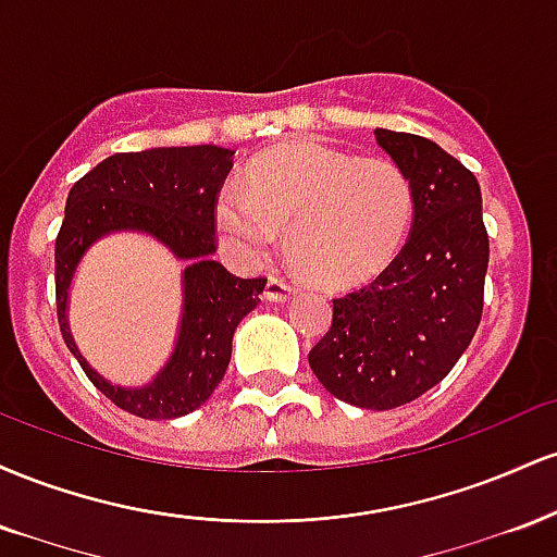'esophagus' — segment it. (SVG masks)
Here are the masks:
<instances>
[{
  "mask_svg": "<svg viewBox=\"0 0 557 557\" xmlns=\"http://www.w3.org/2000/svg\"><path fill=\"white\" fill-rule=\"evenodd\" d=\"M296 296V285H290L287 280L270 277V283L264 287V298L272 300V304H283V300H290Z\"/></svg>",
  "mask_w": 557,
  "mask_h": 557,
  "instance_id": "1",
  "label": "esophagus"
}]
</instances>
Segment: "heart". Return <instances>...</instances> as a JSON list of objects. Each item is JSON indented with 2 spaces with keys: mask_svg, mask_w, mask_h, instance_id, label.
<instances>
[{
  "mask_svg": "<svg viewBox=\"0 0 557 557\" xmlns=\"http://www.w3.org/2000/svg\"><path fill=\"white\" fill-rule=\"evenodd\" d=\"M214 220L230 257L257 267L285 238L324 285L372 280L398 257L413 220V190L398 164L361 159L319 140L267 151L246 177H227Z\"/></svg>",
  "mask_w": 557,
  "mask_h": 557,
  "instance_id": "1",
  "label": "heart"
}]
</instances>
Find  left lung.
Here are the masks:
<instances>
[{
  "label": "left lung",
  "instance_id": "obj_1",
  "mask_svg": "<svg viewBox=\"0 0 557 557\" xmlns=\"http://www.w3.org/2000/svg\"><path fill=\"white\" fill-rule=\"evenodd\" d=\"M374 138L411 183V235L374 283L332 300L309 367L337 400L389 411L443 382L469 348L490 240L482 190L456 157L413 133L376 127Z\"/></svg>",
  "mask_w": 557,
  "mask_h": 557
}]
</instances>
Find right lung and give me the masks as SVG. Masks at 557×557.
Returning <instances> with one entry per match:
<instances>
[{
	"label": "right lung",
	"instance_id": "add662e5",
	"mask_svg": "<svg viewBox=\"0 0 557 557\" xmlns=\"http://www.w3.org/2000/svg\"><path fill=\"white\" fill-rule=\"evenodd\" d=\"M222 146H162L107 157L70 188L54 243L57 319L70 354L114 406L140 419H177L196 411L220 385L240 319L257 309L267 280H243L214 261V203L233 170ZM114 232H144L186 261L184 314L176 348L151 383L114 386L85 360L66 319L69 285L87 248Z\"/></svg>",
	"mask_w": 557,
	"mask_h": 557
}]
</instances>
